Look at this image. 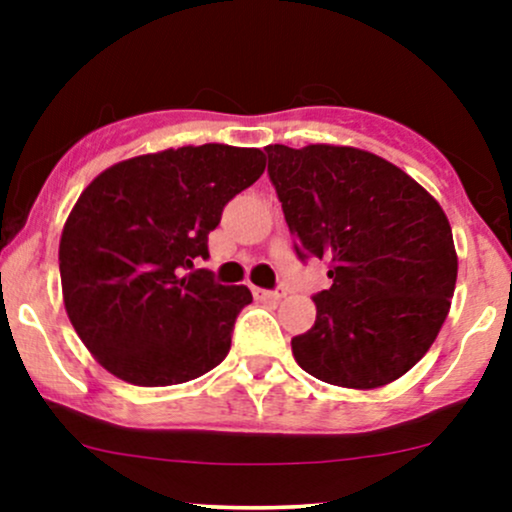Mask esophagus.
<instances>
[{
	"mask_svg": "<svg viewBox=\"0 0 512 512\" xmlns=\"http://www.w3.org/2000/svg\"><path fill=\"white\" fill-rule=\"evenodd\" d=\"M252 293H255V298H260V301H281V298L286 296V289H276V291L252 289Z\"/></svg>",
	"mask_w": 512,
	"mask_h": 512,
	"instance_id": "1",
	"label": "esophagus"
}]
</instances>
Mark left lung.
Here are the masks:
<instances>
[{
    "mask_svg": "<svg viewBox=\"0 0 512 512\" xmlns=\"http://www.w3.org/2000/svg\"><path fill=\"white\" fill-rule=\"evenodd\" d=\"M269 180L296 255L330 262L317 317L291 339L322 383L373 390L402 378L450 313L457 252L445 211L402 168L354 146L269 144Z\"/></svg>",
    "mask_w": 512,
    "mask_h": 512,
    "instance_id": "1",
    "label": "left lung"
}]
</instances>
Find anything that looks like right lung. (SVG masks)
I'll list each match as a JSON object with an SVG mask.
<instances>
[{"mask_svg": "<svg viewBox=\"0 0 512 512\" xmlns=\"http://www.w3.org/2000/svg\"><path fill=\"white\" fill-rule=\"evenodd\" d=\"M264 166L260 149L180 146L115 163L81 192L60 238L62 298L108 373L166 387L226 358L252 293L195 272V260H207L223 207Z\"/></svg>", "mask_w": 512, "mask_h": 512, "instance_id": "right-lung-1", "label": "right lung"}]
</instances>
